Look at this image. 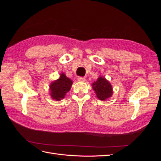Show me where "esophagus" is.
Listing matches in <instances>:
<instances>
[{"instance_id":"1","label":"esophagus","mask_w":161,"mask_h":161,"mask_svg":"<svg viewBox=\"0 0 161 161\" xmlns=\"http://www.w3.org/2000/svg\"><path fill=\"white\" fill-rule=\"evenodd\" d=\"M85 79L84 77H82V76H79V78H78V80H79V82H85Z\"/></svg>"}]
</instances>
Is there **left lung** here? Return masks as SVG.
Segmentation results:
<instances>
[{"label": "left lung", "mask_w": 161, "mask_h": 161, "mask_svg": "<svg viewBox=\"0 0 161 161\" xmlns=\"http://www.w3.org/2000/svg\"><path fill=\"white\" fill-rule=\"evenodd\" d=\"M92 88L95 92L99 100L105 101L113 95V87L109 80L102 76H99L96 81L92 84Z\"/></svg>", "instance_id": "8db88e82"}]
</instances>
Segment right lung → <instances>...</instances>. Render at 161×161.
I'll return each instance as SVG.
<instances>
[{
  "mask_svg": "<svg viewBox=\"0 0 161 161\" xmlns=\"http://www.w3.org/2000/svg\"><path fill=\"white\" fill-rule=\"evenodd\" d=\"M72 80L67 77L64 73H60L59 79L52 81L50 85V95L53 100L60 101L71 89Z\"/></svg>",
  "mask_w": 161,
  "mask_h": 161,
  "instance_id": "obj_1",
  "label": "right lung"
}]
</instances>
